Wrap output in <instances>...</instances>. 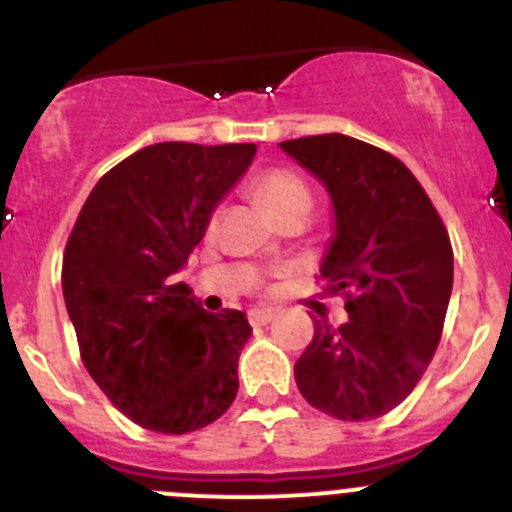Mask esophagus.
<instances>
[{
  "label": "esophagus",
  "mask_w": 512,
  "mask_h": 512,
  "mask_svg": "<svg viewBox=\"0 0 512 512\" xmlns=\"http://www.w3.org/2000/svg\"><path fill=\"white\" fill-rule=\"evenodd\" d=\"M275 315L277 310H272V307H265V310H250V322L252 325H267Z\"/></svg>",
  "instance_id": "obj_1"
}]
</instances>
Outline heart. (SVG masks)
Instances as JSON below:
<instances>
[{"mask_svg": "<svg viewBox=\"0 0 512 512\" xmlns=\"http://www.w3.org/2000/svg\"><path fill=\"white\" fill-rule=\"evenodd\" d=\"M252 192H255L257 200L262 202V207H265L275 220L280 215H285L287 210H292V207L310 205L312 202L310 187L305 185L302 177H297L295 172L290 170L265 172V175H260L252 182Z\"/></svg>", "mask_w": 512, "mask_h": 512, "instance_id": "obj_1", "label": "heart"}]
</instances>
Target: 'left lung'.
Masks as SVG:
<instances>
[{
    "label": "left lung",
    "instance_id": "8db88e82",
    "mask_svg": "<svg viewBox=\"0 0 512 512\" xmlns=\"http://www.w3.org/2000/svg\"><path fill=\"white\" fill-rule=\"evenodd\" d=\"M322 182L332 237L320 262L325 292L347 297L350 320H315L295 362L302 398L330 418L375 420L398 408L428 370L453 292L448 230L413 172L347 135L280 142Z\"/></svg>",
    "mask_w": 512,
    "mask_h": 512
}]
</instances>
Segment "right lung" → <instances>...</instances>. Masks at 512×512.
Masks as SVG:
<instances>
[{"label": "right lung", "instance_id": "right-lung-1", "mask_svg": "<svg viewBox=\"0 0 512 512\" xmlns=\"http://www.w3.org/2000/svg\"><path fill=\"white\" fill-rule=\"evenodd\" d=\"M255 145L160 142L94 185L62 260V292L87 372L137 425L185 435L235 400L245 312L202 310L175 275Z\"/></svg>", "mask_w": 512, "mask_h": 512}]
</instances>
